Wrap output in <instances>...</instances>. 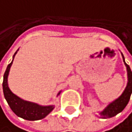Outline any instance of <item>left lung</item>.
Masks as SVG:
<instances>
[{"instance_id":"obj_1","label":"left lung","mask_w":132,"mask_h":132,"mask_svg":"<svg viewBox=\"0 0 132 132\" xmlns=\"http://www.w3.org/2000/svg\"><path fill=\"white\" fill-rule=\"evenodd\" d=\"M122 57H123L125 65L126 67L128 82H127L126 87V89L124 90V92H122V94H121L117 99H115L114 101H113L112 103H110L109 105L103 110V111L99 113V114L104 119L114 117L116 114H118L119 113H120L122 111V110L126 108V106L127 105V103H128V102L130 100V97H131V95L132 72L130 66L125 62V57H124L123 54H122Z\"/></svg>"}]
</instances>
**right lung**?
<instances>
[{
  "instance_id": "obj_1",
  "label": "right lung",
  "mask_w": 132,
  "mask_h": 132,
  "mask_svg": "<svg viewBox=\"0 0 132 132\" xmlns=\"http://www.w3.org/2000/svg\"><path fill=\"white\" fill-rule=\"evenodd\" d=\"M18 51L15 52L13 55V58L15 57L16 53ZM13 61V59H12ZM12 61L11 63L8 64L7 68L6 69V72L3 76V93L8 105L10 106L11 109L13 111V113L18 115V117H21L27 120H39L41 119L45 118L47 114H49L54 109L53 105L49 106H41L37 103H31V102L24 101L18 97V96L13 94L11 90L9 89L8 84H7V77L9 75L10 68H11ZM60 92L57 95H59Z\"/></svg>"
}]
</instances>
